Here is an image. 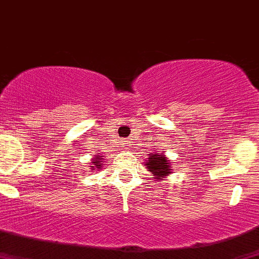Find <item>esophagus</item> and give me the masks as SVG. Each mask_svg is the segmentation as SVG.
Instances as JSON below:
<instances>
[{
  "instance_id": "1",
  "label": "esophagus",
  "mask_w": 259,
  "mask_h": 259,
  "mask_svg": "<svg viewBox=\"0 0 259 259\" xmlns=\"http://www.w3.org/2000/svg\"><path fill=\"white\" fill-rule=\"evenodd\" d=\"M127 145H128V143H127V141H123V146H126L127 147Z\"/></svg>"
}]
</instances>
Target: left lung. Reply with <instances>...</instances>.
Segmentation results:
<instances>
[{
	"label": "left lung",
	"instance_id": "1",
	"mask_svg": "<svg viewBox=\"0 0 259 259\" xmlns=\"http://www.w3.org/2000/svg\"><path fill=\"white\" fill-rule=\"evenodd\" d=\"M146 167L152 175L154 176V180H162L167 175L172 173L170 170V161L163 154V152L159 154L151 153L148 157V161L145 162Z\"/></svg>",
	"mask_w": 259,
	"mask_h": 259
}]
</instances>
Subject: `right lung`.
<instances>
[{"label": "right lung", "mask_w": 259, "mask_h": 259, "mask_svg": "<svg viewBox=\"0 0 259 259\" xmlns=\"http://www.w3.org/2000/svg\"><path fill=\"white\" fill-rule=\"evenodd\" d=\"M101 159H102V156H98V157H96L95 159H93V162H92V164L93 166H91V168L92 169H95V168H101V167H102V163H101Z\"/></svg>", "instance_id": "obj_1"}]
</instances>
